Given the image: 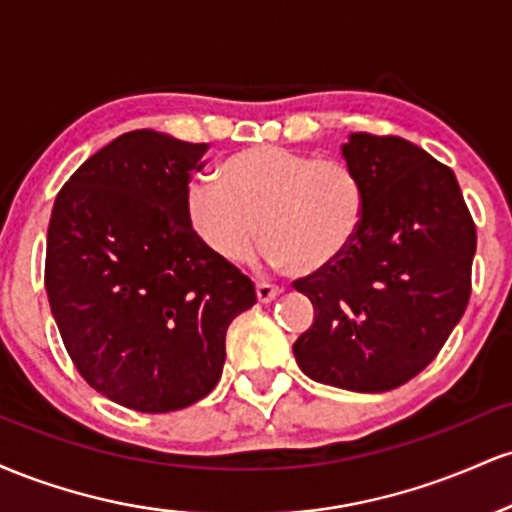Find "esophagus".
Returning <instances> with one entry per match:
<instances>
[{"instance_id":"esophagus-1","label":"esophagus","mask_w":512,"mask_h":512,"mask_svg":"<svg viewBox=\"0 0 512 512\" xmlns=\"http://www.w3.org/2000/svg\"><path fill=\"white\" fill-rule=\"evenodd\" d=\"M281 293V289L272 281H257V298H260L262 303H269L272 298H276Z\"/></svg>"}]
</instances>
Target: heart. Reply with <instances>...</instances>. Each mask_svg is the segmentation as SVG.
<instances>
[{
	"label": "heart",
	"mask_w": 512,
	"mask_h": 512,
	"mask_svg": "<svg viewBox=\"0 0 512 512\" xmlns=\"http://www.w3.org/2000/svg\"><path fill=\"white\" fill-rule=\"evenodd\" d=\"M366 214V190L349 163L257 144L228 156L219 180L187 187V216L226 262L250 260L257 240L274 264L315 274L349 250Z\"/></svg>",
	"instance_id": "1"
}]
</instances>
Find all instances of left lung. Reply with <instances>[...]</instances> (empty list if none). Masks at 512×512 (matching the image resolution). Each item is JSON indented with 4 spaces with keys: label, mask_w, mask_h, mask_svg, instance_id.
Masks as SVG:
<instances>
[{
    "label": "left lung",
    "mask_w": 512,
    "mask_h": 512,
    "mask_svg": "<svg viewBox=\"0 0 512 512\" xmlns=\"http://www.w3.org/2000/svg\"><path fill=\"white\" fill-rule=\"evenodd\" d=\"M342 154L366 214L337 262L293 281L315 308L293 356L317 383L387 392L438 356L467 310L477 226L455 173L421 146L356 132Z\"/></svg>",
    "instance_id": "1"
}]
</instances>
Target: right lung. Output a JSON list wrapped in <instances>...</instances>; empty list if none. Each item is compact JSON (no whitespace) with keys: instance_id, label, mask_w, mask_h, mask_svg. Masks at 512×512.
<instances>
[{"instance_id":"right-lung-1","label":"right lung","mask_w":512,"mask_h":512,"mask_svg":"<svg viewBox=\"0 0 512 512\" xmlns=\"http://www.w3.org/2000/svg\"><path fill=\"white\" fill-rule=\"evenodd\" d=\"M209 144L154 129L120 134L55 199L45 289L81 378L122 407L163 414L207 397L226 330L255 284L214 255L187 216Z\"/></svg>"}]
</instances>
